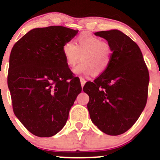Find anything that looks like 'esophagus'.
I'll return each instance as SVG.
<instances>
[{"mask_svg": "<svg viewBox=\"0 0 160 160\" xmlns=\"http://www.w3.org/2000/svg\"><path fill=\"white\" fill-rule=\"evenodd\" d=\"M80 83H81V87L82 88H83L84 84L86 83V80H85L83 78H82V77H80Z\"/></svg>", "mask_w": 160, "mask_h": 160, "instance_id": "1", "label": "esophagus"}]
</instances>
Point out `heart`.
I'll use <instances>...</instances> for the list:
<instances>
[{
    "label": "heart",
    "mask_w": 160,
    "mask_h": 160,
    "mask_svg": "<svg viewBox=\"0 0 160 160\" xmlns=\"http://www.w3.org/2000/svg\"><path fill=\"white\" fill-rule=\"evenodd\" d=\"M62 54L66 63L73 68L81 58L74 72L78 75L98 76L109 67L111 59V49L108 43L103 42L99 37L89 33H82L77 37L75 44L67 42L62 46Z\"/></svg>",
    "instance_id": "heart-1"
}]
</instances>
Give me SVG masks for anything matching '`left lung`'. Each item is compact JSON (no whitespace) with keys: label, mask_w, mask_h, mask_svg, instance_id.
<instances>
[{"label":"left lung","mask_w":160,"mask_h":160,"mask_svg":"<svg viewBox=\"0 0 160 160\" xmlns=\"http://www.w3.org/2000/svg\"><path fill=\"white\" fill-rule=\"evenodd\" d=\"M111 49L108 69L83 90L89 95L88 109L92 122L107 135L125 133L146 107L149 75L138 45L117 29L94 33Z\"/></svg>","instance_id":"8db88e82"}]
</instances>
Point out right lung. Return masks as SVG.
<instances>
[{
  "mask_svg": "<svg viewBox=\"0 0 160 160\" xmlns=\"http://www.w3.org/2000/svg\"><path fill=\"white\" fill-rule=\"evenodd\" d=\"M77 33L62 26L34 28L11 49L8 85L13 111L36 136H53L65 126L82 90L62 54L63 45Z\"/></svg>",
  "mask_w": 160,
  "mask_h": 160,
  "instance_id": "right-lung-1",
  "label": "right lung"
}]
</instances>
